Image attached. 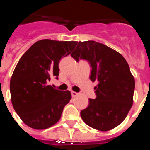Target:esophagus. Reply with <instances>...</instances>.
Here are the masks:
<instances>
[{
  "instance_id": "1",
  "label": "esophagus",
  "mask_w": 150,
  "mask_h": 150,
  "mask_svg": "<svg viewBox=\"0 0 150 150\" xmlns=\"http://www.w3.org/2000/svg\"><path fill=\"white\" fill-rule=\"evenodd\" d=\"M71 96H72V97H75V96L78 95V93H76V92H74V91L71 92Z\"/></svg>"
}]
</instances>
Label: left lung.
Listing matches in <instances>:
<instances>
[{
  "instance_id": "8db88e82",
  "label": "left lung",
  "mask_w": 150,
  "mask_h": 150,
  "mask_svg": "<svg viewBox=\"0 0 150 150\" xmlns=\"http://www.w3.org/2000/svg\"><path fill=\"white\" fill-rule=\"evenodd\" d=\"M71 57L85 60L91 67L90 79L96 82V99L81 110L87 125L99 131L111 130L127 116L133 103L135 79L128 64L118 52L93 40L76 42Z\"/></svg>"
}]
</instances>
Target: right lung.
Here are the masks:
<instances>
[{
	"label": "right lung",
	"instance_id": "1",
	"mask_svg": "<svg viewBox=\"0 0 150 150\" xmlns=\"http://www.w3.org/2000/svg\"><path fill=\"white\" fill-rule=\"evenodd\" d=\"M76 46L75 41L42 40L30 47L15 67L10 82L13 107L25 125L46 129L60 120L71 98L70 91L49 85L58 79L59 62Z\"/></svg>",
	"mask_w": 150,
	"mask_h": 150
}]
</instances>
